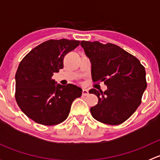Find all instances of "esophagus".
<instances>
[{
	"mask_svg": "<svg viewBox=\"0 0 160 160\" xmlns=\"http://www.w3.org/2000/svg\"><path fill=\"white\" fill-rule=\"evenodd\" d=\"M82 94H83V96H86V95H88V90L87 89H83V90H82Z\"/></svg>",
	"mask_w": 160,
	"mask_h": 160,
	"instance_id": "esophagus-1",
	"label": "esophagus"
}]
</instances>
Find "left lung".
I'll return each mask as SVG.
<instances>
[{
  "mask_svg": "<svg viewBox=\"0 0 160 160\" xmlns=\"http://www.w3.org/2000/svg\"><path fill=\"white\" fill-rule=\"evenodd\" d=\"M91 62L93 82L104 81V92L89 90L98 98L90 108L91 115L101 123L118 125L129 118L142 102L147 87L145 67L135 56L111 43L81 41Z\"/></svg>",
  "mask_w": 160,
  "mask_h": 160,
  "instance_id": "8db88e82",
  "label": "left lung"
}]
</instances>
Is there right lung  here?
Instances as JSON below:
<instances>
[{
    "label": "right lung",
    "instance_id": "add662e5",
    "mask_svg": "<svg viewBox=\"0 0 160 160\" xmlns=\"http://www.w3.org/2000/svg\"><path fill=\"white\" fill-rule=\"evenodd\" d=\"M80 41L50 39L32 49L22 59L15 74V100L21 110L36 123L55 125L64 122L72 101L82 94L73 84H57L54 72L63 68L66 55Z\"/></svg>",
    "mask_w": 160,
    "mask_h": 160
}]
</instances>
